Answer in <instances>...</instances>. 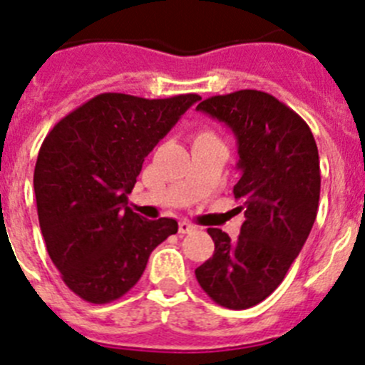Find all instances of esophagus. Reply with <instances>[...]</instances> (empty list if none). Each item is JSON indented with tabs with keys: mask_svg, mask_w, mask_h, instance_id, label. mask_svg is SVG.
<instances>
[{
	"mask_svg": "<svg viewBox=\"0 0 365 365\" xmlns=\"http://www.w3.org/2000/svg\"><path fill=\"white\" fill-rule=\"evenodd\" d=\"M194 230H196V226H192L190 222L180 221V225H178V232L180 233H190V232H194Z\"/></svg>",
	"mask_w": 365,
	"mask_h": 365,
	"instance_id": "1",
	"label": "esophagus"
}]
</instances>
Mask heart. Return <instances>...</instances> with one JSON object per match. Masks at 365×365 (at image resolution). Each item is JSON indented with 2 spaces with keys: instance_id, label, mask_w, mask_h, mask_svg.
Here are the masks:
<instances>
[{
  "instance_id": "1",
  "label": "heart",
  "mask_w": 365,
  "mask_h": 365,
  "mask_svg": "<svg viewBox=\"0 0 365 365\" xmlns=\"http://www.w3.org/2000/svg\"><path fill=\"white\" fill-rule=\"evenodd\" d=\"M201 135H210V133H208V132H203V133H201Z\"/></svg>"
}]
</instances>
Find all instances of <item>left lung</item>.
Segmentation results:
<instances>
[{"label": "left lung", "mask_w": 365, "mask_h": 365, "mask_svg": "<svg viewBox=\"0 0 365 365\" xmlns=\"http://www.w3.org/2000/svg\"><path fill=\"white\" fill-rule=\"evenodd\" d=\"M196 108L228 125L237 137L240 178L233 196L246 217L237 240L208 228L215 250L196 269V280L217 305L250 309L284 282L316 221L317 144L292 108L262 91L212 96Z\"/></svg>", "instance_id": "1"}]
</instances>
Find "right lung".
Segmentation results:
<instances>
[{
	"label": "right lung",
	"mask_w": 365,
	"mask_h": 365,
	"mask_svg": "<svg viewBox=\"0 0 365 365\" xmlns=\"http://www.w3.org/2000/svg\"><path fill=\"white\" fill-rule=\"evenodd\" d=\"M197 100L103 93L46 135L34 171L38 225L63 284L85 302L125 296L151 251L178 232L175 219L135 214L128 194L148 153Z\"/></svg>",
	"instance_id": "right-lung-1"
}]
</instances>
